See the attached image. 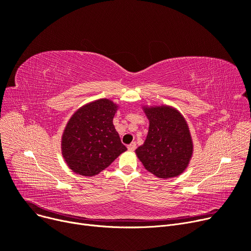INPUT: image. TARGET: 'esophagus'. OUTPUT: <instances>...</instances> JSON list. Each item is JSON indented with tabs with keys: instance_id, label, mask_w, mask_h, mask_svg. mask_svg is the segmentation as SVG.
<instances>
[{
	"instance_id": "1",
	"label": "esophagus",
	"mask_w": 251,
	"mask_h": 251,
	"mask_svg": "<svg viewBox=\"0 0 251 251\" xmlns=\"http://www.w3.org/2000/svg\"><path fill=\"white\" fill-rule=\"evenodd\" d=\"M136 148H137V144H136L135 142L130 143V144L127 146V149H128L129 151H135Z\"/></svg>"
}]
</instances>
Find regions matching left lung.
Returning a JSON list of instances; mask_svg holds the SVG:
<instances>
[{
	"label": "left lung",
	"mask_w": 251,
	"mask_h": 251,
	"mask_svg": "<svg viewBox=\"0 0 251 251\" xmlns=\"http://www.w3.org/2000/svg\"><path fill=\"white\" fill-rule=\"evenodd\" d=\"M149 120L145 143L136 150L144 167L159 178L180 175L193 156V140L181 113L167 105L144 106Z\"/></svg>",
	"instance_id": "left-lung-1"
}]
</instances>
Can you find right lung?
Instances as JSON below:
<instances>
[{
  "label": "right lung",
  "instance_id": "1",
  "mask_svg": "<svg viewBox=\"0 0 251 251\" xmlns=\"http://www.w3.org/2000/svg\"><path fill=\"white\" fill-rule=\"evenodd\" d=\"M117 107L111 100L102 98L72 115L62 137V154L75 173L96 175L126 151L112 124Z\"/></svg>",
  "mask_w": 251,
  "mask_h": 251
}]
</instances>
